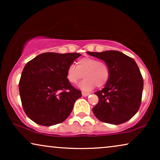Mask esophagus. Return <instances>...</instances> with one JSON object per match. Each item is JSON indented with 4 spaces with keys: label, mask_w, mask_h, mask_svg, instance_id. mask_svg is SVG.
<instances>
[{
    "label": "esophagus",
    "mask_w": 160,
    "mask_h": 160,
    "mask_svg": "<svg viewBox=\"0 0 160 160\" xmlns=\"http://www.w3.org/2000/svg\"><path fill=\"white\" fill-rule=\"evenodd\" d=\"M83 96H84V97H87V96L89 95V93H87V92H83L82 93Z\"/></svg>",
    "instance_id": "obj_1"
}]
</instances>
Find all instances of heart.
Here are the masks:
<instances>
[{
	"mask_svg": "<svg viewBox=\"0 0 160 160\" xmlns=\"http://www.w3.org/2000/svg\"><path fill=\"white\" fill-rule=\"evenodd\" d=\"M109 75L108 65L104 61L92 58L79 59L76 62V67L71 65L66 71V79L71 84H76L84 76L79 87L84 91L91 90L95 86L102 87L108 82Z\"/></svg>",
	"mask_w": 160,
	"mask_h": 160,
	"instance_id": "b5f03b06",
	"label": "heart"
}]
</instances>
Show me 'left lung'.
Returning <instances> with one entry per match:
<instances>
[{"mask_svg": "<svg viewBox=\"0 0 160 160\" xmlns=\"http://www.w3.org/2000/svg\"><path fill=\"white\" fill-rule=\"evenodd\" d=\"M87 53L103 60L110 71L106 86L95 92L99 101L92 108L94 114L105 123L128 122L139 110L143 93V79L136 62L113 50Z\"/></svg>", "mask_w": 160, "mask_h": 160, "instance_id": "1", "label": "left lung"}]
</instances>
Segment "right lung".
I'll return each instance as SVG.
<instances>
[{
    "label": "right lung",
    "instance_id": "right-lung-1",
    "mask_svg": "<svg viewBox=\"0 0 160 160\" xmlns=\"http://www.w3.org/2000/svg\"><path fill=\"white\" fill-rule=\"evenodd\" d=\"M82 54L45 52L29 61L19 83V95L26 115L43 126L64 122L82 92L66 79L68 67Z\"/></svg>",
    "mask_w": 160,
    "mask_h": 160
}]
</instances>
